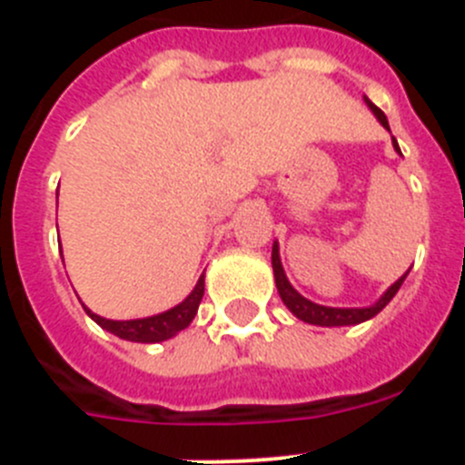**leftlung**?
I'll list each match as a JSON object with an SVG mask.
<instances>
[{
	"instance_id": "left-lung-1",
	"label": "left lung",
	"mask_w": 465,
	"mask_h": 465,
	"mask_svg": "<svg viewBox=\"0 0 465 465\" xmlns=\"http://www.w3.org/2000/svg\"><path fill=\"white\" fill-rule=\"evenodd\" d=\"M365 102H368V106H371L372 114L377 116V121H380L381 125L389 130V121H386L384 111H381L380 106L372 104L368 97H365ZM393 146H396V151L401 153L396 139H393ZM272 270H274V282H277V291H279V295H282L283 305L289 307V310L293 312L298 319H302V322H307V323H314V326H354V323L368 322V319H372L375 314H380V312L384 310L389 302H391V298L398 293V289H401V283L405 282V277H408V272L402 274V277L398 279L391 289L386 291V293L381 295V298L377 300L372 307H363V310H340V307L316 305V302H312V300L302 298V295H300L298 291L291 286L289 279H286V274H283L282 261H279V246L277 244L272 246Z\"/></svg>"
}]
</instances>
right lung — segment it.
<instances>
[{
    "instance_id": "right-lung-1",
    "label": "right lung",
    "mask_w": 465,
    "mask_h": 465,
    "mask_svg": "<svg viewBox=\"0 0 465 465\" xmlns=\"http://www.w3.org/2000/svg\"><path fill=\"white\" fill-rule=\"evenodd\" d=\"M204 295V274L200 277L197 286L193 289V293L183 300L182 305H176L174 310L163 312L158 316H149V319H134V322H111V319H102V316L93 314L90 316L94 322L100 323L102 328H106L109 332L118 335L123 340H130V342H163V340L172 338L179 331L188 326V323L195 319L197 307H200V300Z\"/></svg>"
}]
</instances>
